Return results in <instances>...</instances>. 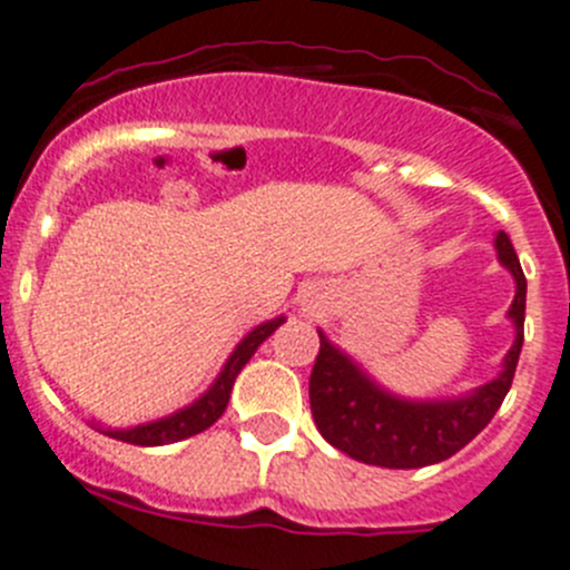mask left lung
Here are the masks:
<instances>
[{
  "mask_svg": "<svg viewBox=\"0 0 570 570\" xmlns=\"http://www.w3.org/2000/svg\"><path fill=\"white\" fill-rule=\"evenodd\" d=\"M494 249L514 278V301L509 306L514 343L503 357L501 374L464 396L405 399L371 380L363 365L317 332L321 354L312 368L309 405L317 430L328 444L363 464L416 470L455 455L492 422L512 387L525 321V275L503 230L494 236Z\"/></svg>",
  "mask_w": 570,
  "mask_h": 570,
  "instance_id": "left-lung-1",
  "label": "left lung"
}]
</instances>
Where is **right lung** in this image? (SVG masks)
<instances>
[{
  "instance_id": "add662e5",
  "label": "right lung",
  "mask_w": 570,
  "mask_h": 570,
  "mask_svg": "<svg viewBox=\"0 0 570 570\" xmlns=\"http://www.w3.org/2000/svg\"><path fill=\"white\" fill-rule=\"evenodd\" d=\"M284 321H286L284 315L273 317V321L261 323V326H255L253 332H247V337L233 348L227 363L222 365L219 376L213 380V385L207 387L196 402L179 407V411L171 413V416L154 419V422H146V424H135V428H98V430L104 435H109V439L126 441V444H137V446L174 444V441H183V439H190V435L202 433V430L210 428V424L225 413L227 402H230V391L236 376L242 374V368L249 363V357H253L255 351H258V345L264 343V340H267Z\"/></svg>"
}]
</instances>
